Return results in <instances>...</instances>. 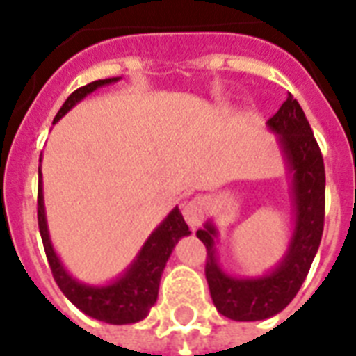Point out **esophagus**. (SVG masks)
I'll return each mask as SVG.
<instances>
[{
  "mask_svg": "<svg viewBox=\"0 0 356 356\" xmlns=\"http://www.w3.org/2000/svg\"><path fill=\"white\" fill-rule=\"evenodd\" d=\"M207 214V201L203 197H194V200L186 201L183 205V216L190 227H200Z\"/></svg>",
  "mask_w": 356,
  "mask_h": 356,
  "instance_id": "esophagus-1",
  "label": "esophagus"
}]
</instances>
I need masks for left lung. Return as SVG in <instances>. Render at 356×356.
<instances>
[{
    "label": "left lung",
    "instance_id": "8db88e82",
    "mask_svg": "<svg viewBox=\"0 0 356 356\" xmlns=\"http://www.w3.org/2000/svg\"><path fill=\"white\" fill-rule=\"evenodd\" d=\"M266 125L277 134L293 207V229L282 259L264 275H229L218 262V229L212 220L195 233L207 248L205 275L212 303L220 314L234 321L266 320L286 309L309 273L323 234V156L298 99L288 96Z\"/></svg>",
    "mask_w": 356,
    "mask_h": 356
}]
</instances>
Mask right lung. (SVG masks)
I'll use <instances>...</instances> for the list:
<instances>
[{"label": "right lung", "mask_w": 356, "mask_h": 356, "mask_svg": "<svg viewBox=\"0 0 356 356\" xmlns=\"http://www.w3.org/2000/svg\"><path fill=\"white\" fill-rule=\"evenodd\" d=\"M122 77L94 81L90 85L81 86L64 102L53 123H57L64 114H68L79 102L102 86L118 83ZM42 162V155H40ZM38 229H40L42 242L46 249L47 262L53 271L58 288L72 301V303L90 316L94 320L105 321L111 325H127L142 321L149 314V309L159 298V284H161L162 271L172 254L175 243L183 236H188L190 229L184 222L179 207H173L172 212L162 220L153 233L147 236L144 245L140 248L133 262L120 273L116 279L105 284H86L72 277L63 260L58 259L53 248L49 227H47L46 205H44V188H42V170L38 168Z\"/></svg>", "instance_id": "add662e5"}]
</instances>
